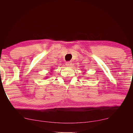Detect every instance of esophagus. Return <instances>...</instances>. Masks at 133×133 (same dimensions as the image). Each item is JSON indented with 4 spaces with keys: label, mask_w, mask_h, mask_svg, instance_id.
I'll return each instance as SVG.
<instances>
[{
    "label": "esophagus",
    "mask_w": 133,
    "mask_h": 133,
    "mask_svg": "<svg viewBox=\"0 0 133 133\" xmlns=\"http://www.w3.org/2000/svg\"><path fill=\"white\" fill-rule=\"evenodd\" d=\"M65 65L67 66H70L71 65V63L70 62H68L66 63Z\"/></svg>",
    "instance_id": "esophagus-1"
}]
</instances>
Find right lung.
<instances>
[{
	"mask_svg": "<svg viewBox=\"0 0 133 133\" xmlns=\"http://www.w3.org/2000/svg\"><path fill=\"white\" fill-rule=\"evenodd\" d=\"M51 71H52V70H51ZM47 78H48V77H47Z\"/></svg>",
	"mask_w": 133,
	"mask_h": 133,
	"instance_id": "obj_1",
	"label": "right lung"
}]
</instances>
